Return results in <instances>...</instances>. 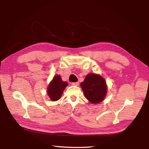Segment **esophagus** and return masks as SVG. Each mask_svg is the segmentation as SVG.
Here are the masks:
<instances>
[{
	"label": "esophagus",
	"instance_id": "obj_1",
	"mask_svg": "<svg viewBox=\"0 0 149 149\" xmlns=\"http://www.w3.org/2000/svg\"><path fill=\"white\" fill-rule=\"evenodd\" d=\"M71 84L74 85V86H78L79 85V83L78 82H74V83H72Z\"/></svg>",
	"mask_w": 149,
	"mask_h": 149
}]
</instances>
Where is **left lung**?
<instances>
[{"label":"left lung","mask_w":149,"mask_h":149,"mask_svg":"<svg viewBox=\"0 0 149 149\" xmlns=\"http://www.w3.org/2000/svg\"><path fill=\"white\" fill-rule=\"evenodd\" d=\"M84 94L88 101L93 104L101 102L106 95L107 86L102 76L90 73L81 83Z\"/></svg>","instance_id":"obj_1"}]
</instances>
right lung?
Here are the masks:
<instances>
[{"mask_svg":"<svg viewBox=\"0 0 149 149\" xmlns=\"http://www.w3.org/2000/svg\"><path fill=\"white\" fill-rule=\"evenodd\" d=\"M67 85L68 83L66 81H63L61 80L60 76H54L52 82L48 86L47 90V93L51 100L56 101L60 100Z\"/></svg>","mask_w":149,"mask_h":149,"instance_id":"obj_1","label":"right lung"}]
</instances>
